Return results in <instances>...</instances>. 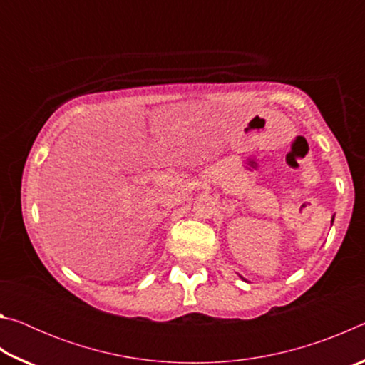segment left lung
<instances>
[{"label": "left lung", "mask_w": 365, "mask_h": 365, "mask_svg": "<svg viewBox=\"0 0 365 365\" xmlns=\"http://www.w3.org/2000/svg\"><path fill=\"white\" fill-rule=\"evenodd\" d=\"M242 279H243V277H242Z\"/></svg>", "instance_id": "obj_1"}]
</instances>
